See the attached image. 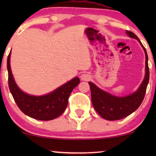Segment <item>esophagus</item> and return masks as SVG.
<instances>
[{
    "instance_id": "obj_1",
    "label": "esophagus",
    "mask_w": 156,
    "mask_h": 156,
    "mask_svg": "<svg viewBox=\"0 0 156 156\" xmlns=\"http://www.w3.org/2000/svg\"><path fill=\"white\" fill-rule=\"evenodd\" d=\"M81 80L83 81H89L91 80V75L87 73H84L81 75Z\"/></svg>"
}]
</instances>
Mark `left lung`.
Here are the masks:
<instances>
[{
  "label": "left lung",
  "mask_w": 156,
  "mask_h": 156,
  "mask_svg": "<svg viewBox=\"0 0 156 156\" xmlns=\"http://www.w3.org/2000/svg\"><path fill=\"white\" fill-rule=\"evenodd\" d=\"M126 33L130 37L138 40L144 48L146 54V75L139 89L132 94L124 97H115L98 88L93 83L89 82L91 89V102L94 108L102 118L108 121L119 120L135 112L139 107L144 99L149 82L150 73L148 64V55L146 48L133 32L126 30Z\"/></svg>",
  "instance_id": "left-lung-1"
}]
</instances>
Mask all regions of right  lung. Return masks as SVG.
Instances as JSON below:
<instances>
[{"label":"right lung","instance_id":"add662e5","mask_svg":"<svg viewBox=\"0 0 156 156\" xmlns=\"http://www.w3.org/2000/svg\"><path fill=\"white\" fill-rule=\"evenodd\" d=\"M10 52L7 59L8 87L18 108L31 118L41 121L52 120L62 114L67 108L69 95L80 84L78 77L74 78L49 94L36 97L25 94L15 82L10 66Z\"/></svg>","mask_w":156,"mask_h":156}]
</instances>
